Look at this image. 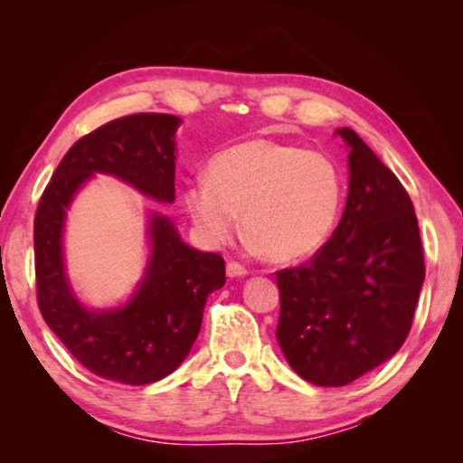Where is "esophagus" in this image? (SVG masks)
I'll list each match as a JSON object with an SVG mask.
<instances>
[{
  "instance_id": "esophagus-1",
  "label": "esophagus",
  "mask_w": 463,
  "mask_h": 463,
  "mask_svg": "<svg viewBox=\"0 0 463 463\" xmlns=\"http://www.w3.org/2000/svg\"><path fill=\"white\" fill-rule=\"evenodd\" d=\"M226 276H229V278H245L247 276L245 265H241L237 261H229V263H226Z\"/></svg>"
}]
</instances>
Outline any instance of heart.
Returning a JSON list of instances; mask_svg holds the SVG:
<instances>
[{"label":"heart","mask_w":463,"mask_h":463,"mask_svg":"<svg viewBox=\"0 0 463 463\" xmlns=\"http://www.w3.org/2000/svg\"><path fill=\"white\" fill-rule=\"evenodd\" d=\"M345 177L333 156L304 146L253 138L224 148L208 177L185 187V206L210 245L239 226L271 261L307 260L326 245L339 222Z\"/></svg>","instance_id":"obj_1"}]
</instances>
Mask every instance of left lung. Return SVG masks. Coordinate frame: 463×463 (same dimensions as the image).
I'll list each match as a JSON object with an SVG mask.
<instances>
[{
    "label": "left lung",
    "mask_w": 463,
    "mask_h": 463,
    "mask_svg": "<svg viewBox=\"0 0 463 463\" xmlns=\"http://www.w3.org/2000/svg\"><path fill=\"white\" fill-rule=\"evenodd\" d=\"M336 135L349 146L341 222L308 263L278 271L281 354L317 386H345L394 355L425 281L409 194L355 130Z\"/></svg>",
    "instance_id": "left-lung-1"
}]
</instances>
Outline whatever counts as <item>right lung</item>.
Segmentation results:
<instances>
[{
    "mask_svg": "<svg viewBox=\"0 0 463 463\" xmlns=\"http://www.w3.org/2000/svg\"><path fill=\"white\" fill-rule=\"evenodd\" d=\"M171 114H130L77 140L62 156L34 216L36 296L44 323L99 378L145 386L182 365L198 339L206 298L222 288L224 260L192 249L169 216L148 214V261L122 307L91 310L65 269L62 231L77 192L96 174L114 175L156 202L175 200Z\"/></svg>",
    "mask_w": 463,
    "mask_h": 463,
    "instance_id": "add662e5",
    "label": "right lung"
}]
</instances>
